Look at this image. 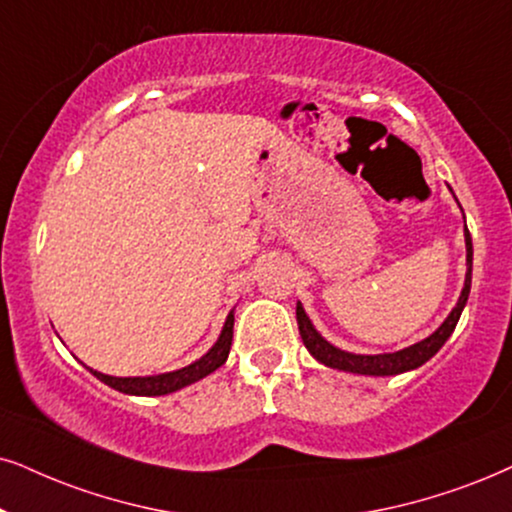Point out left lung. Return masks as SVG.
I'll list each match as a JSON object with an SVG mask.
<instances>
[{
	"instance_id": "left-lung-1",
	"label": "left lung",
	"mask_w": 512,
	"mask_h": 512,
	"mask_svg": "<svg viewBox=\"0 0 512 512\" xmlns=\"http://www.w3.org/2000/svg\"><path fill=\"white\" fill-rule=\"evenodd\" d=\"M465 283L461 295H458L456 307L451 309L449 316H446L442 326L437 328L435 333L428 335L425 340L416 342V345L399 349V352L392 354H354V352H345V349L335 347L328 342L323 335L316 331L312 319H309L307 312H304L302 302H297L295 314H297V328H300L302 342L304 347L309 349V354L319 361V364L335 368V371H345V373H357V375H399L406 371H413V368L423 366L425 361H430L435 354L442 349V345L449 340V335L454 333L458 319H461L465 302H468L470 295V283H472V238L468 226H465Z\"/></svg>"
}]
</instances>
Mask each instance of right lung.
Listing matches in <instances>:
<instances>
[{
	"label": "right lung",
	"mask_w": 512,
	"mask_h": 512,
	"mask_svg": "<svg viewBox=\"0 0 512 512\" xmlns=\"http://www.w3.org/2000/svg\"><path fill=\"white\" fill-rule=\"evenodd\" d=\"M231 340H234V309H231L229 316H226L222 333L215 345H212L203 357L193 361V364L177 368V371L170 373H160V375H137V378H115V375H106L89 368V373L96 375L101 383H106L113 390H118L122 394H134V397H163V394L177 392L181 387H189L198 380H203L205 375L215 373L219 366H224L226 357H229L231 349Z\"/></svg>",
	"instance_id": "right-lung-1"
}]
</instances>
